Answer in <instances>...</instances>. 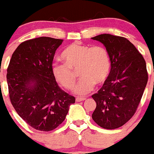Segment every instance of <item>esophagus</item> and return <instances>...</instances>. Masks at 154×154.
Instances as JSON below:
<instances>
[{"label":"esophagus","mask_w":154,"mask_h":154,"mask_svg":"<svg viewBox=\"0 0 154 154\" xmlns=\"http://www.w3.org/2000/svg\"><path fill=\"white\" fill-rule=\"evenodd\" d=\"M85 100H86V98H84V97H76V99H75L76 102H82Z\"/></svg>","instance_id":"esophagus-1"}]
</instances>
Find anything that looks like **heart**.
<instances>
[{
  "instance_id": "b5f03b06",
  "label": "heart",
  "mask_w": 154,
  "mask_h": 154,
  "mask_svg": "<svg viewBox=\"0 0 154 154\" xmlns=\"http://www.w3.org/2000/svg\"><path fill=\"white\" fill-rule=\"evenodd\" d=\"M61 57L65 63H54L53 75L63 88L70 89L75 85L79 72L82 79L74 88V93L78 95L89 93L95 84H103L110 73L109 52L100 45L91 47L82 42H72L64 48Z\"/></svg>"
}]
</instances>
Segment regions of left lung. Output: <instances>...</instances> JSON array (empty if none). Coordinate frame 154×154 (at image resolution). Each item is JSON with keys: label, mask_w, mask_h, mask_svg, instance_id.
Masks as SVG:
<instances>
[{"label": "left lung", "mask_w": 154, "mask_h": 154, "mask_svg": "<svg viewBox=\"0 0 154 154\" xmlns=\"http://www.w3.org/2000/svg\"><path fill=\"white\" fill-rule=\"evenodd\" d=\"M103 44L109 52L111 71L97 94L92 118L100 127L114 129L133 116L147 83L144 57L127 38L100 34L91 38Z\"/></svg>", "instance_id": "obj_1"}]
</instances>
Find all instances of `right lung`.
<instances>
[{"instance_id":"add662e5","label":"right lung","mask_w":154,"mask_h":154,"mask_svg":"<svg viewBox=\"0 0 154 154\" xmlns=\"http://www.w3.org/2000/svg\"><path fill=\"white\" fill-rule=\"evenodd\" d=\"M63 39L25 41L12 55L7 80L12 105L33 128L51 131L62 124L75 99L63 91L52 73V61Z\"/></svg>"}]
</instances>
